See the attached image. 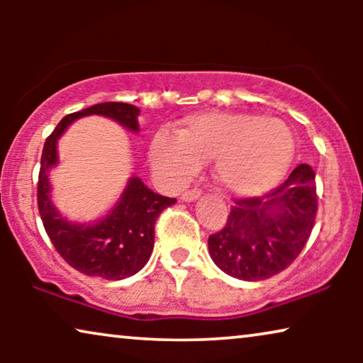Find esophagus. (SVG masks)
Returning a JSON list of instances; mask_svg holds the SVG:
<instances>
[{
  "mask_svg": "<svg viewBox=\"0 0 363 363\" xmlns=\"http://www.w3.org/2000/svg\"><path fill=\"white\" fill-rule=\"evenodd\" d=\"M200 195H201V191L198 190V188H193V190H188V191L183 193L182 200L186 201V203H190V201L198 200V198H200Z\"/></svg>",
  "mask_w": 363,
  "mask_h": 363,
  "instance_id": "obj_1",
  "label": "esophagus"
}]
</instances>
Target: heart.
I'll use <instances>...</instances> for the list:
<instances>
[{
  "label": "heart",
  "mask_w": 363,
  "mask_h": 363,
  "mask_svg": "<svg viewBox=\"0 0 363 363\" xmlns=\"http://www.w3.org/2000/svg\"><path fill=\"white\" fill-rule=\"evenodd\" d=\"M150 153L153 163L175 180L195 172L198 163L215 160L213 175L223 190L252 196L284 178L294 157V138L279 118L208 112L186 118L177 137L157 135Z\"/></svg>",
  "instance_id": "obj_1"
}]
</instances>
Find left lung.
Listing matches in <instances>:
<instances>
[{
    "label": "left lung",
    "instance_id": "left-lung-1",
    "mask_svg": "<svg viewBox=\"0 0 363 363\" xmlns=\"http://www.w3.org/2000/svg\"><path fill=\"white\" fill-rule=\"evenodd\" d=\"M315 213V173L302 163L276 190L236 198L226 225L208 238L211 259L238 279H267L299 256Z\"/></svg>",
    "mask_w": 363,
    "mask_h": 363
}]
</instances>
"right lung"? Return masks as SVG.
<instances>
[{
  "mask_svg": "<svg viewBox=\"0 0 363 363\" xmlns=\"http://www.w3.org/2000/svg\"><path fill=\"white\" fill-rule=\"evenodd\" d=\"M104 116L138 132L140 108L123 102H102L69 113L46 138L38 180V208L49 240L74 269L86 276L118 281L130 277L147 264L155 241V221L175 198L152 191L138 177H132L117 205L102 220L81 225L64 218L51 200L49 170L57 165V140L79 117Z\"/></svg>",
  "mask_w": 363,
  "mask_h": 363,
  "instance_id": "obj_1",
  "label": "right lung"
}]
</instances>
